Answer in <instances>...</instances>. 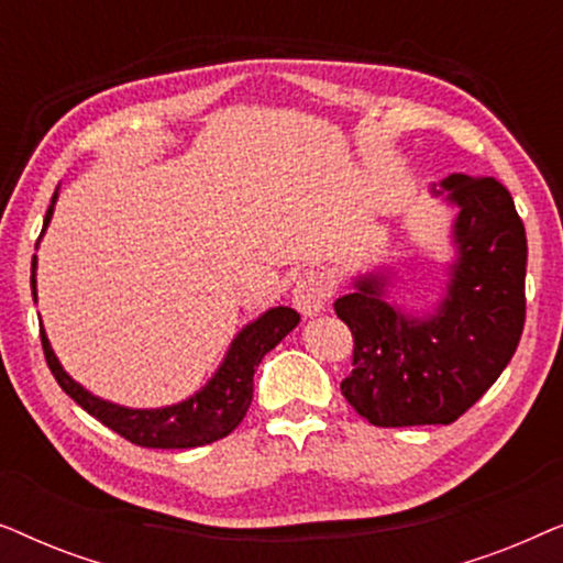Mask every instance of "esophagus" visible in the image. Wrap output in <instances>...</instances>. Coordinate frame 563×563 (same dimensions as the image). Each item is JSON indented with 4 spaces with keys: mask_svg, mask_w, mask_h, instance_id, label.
Returning a JSON list of instances; mask_svg holds the SVG:
<instances>
[{
    "mask_svg": "<svg viewBox=\"0 0 563 563\" xmlns=\"http://www.w3.org/2000/svg\"><path fill=\"white\" fill-rule=\"evenodd\" d=\"M330 297H333V279L325 272H320V268H310V272L299 276L295 291H291V302H295L305 318L318 314L328 305Z\"/></svg>",
    "mask_w": 563,
    "mask_h": 563,
    "instance_id": "34e87169",
    "label": "esophagus"
}]
</instances>
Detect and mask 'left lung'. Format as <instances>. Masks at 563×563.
<instances>
[{"mask_svg":"<svg viewBox=\"0 0 563 563\" xmlns=\"http://www.w3.org/2000/svg\"><path fill=\"white\" fill-rule=\"evenodd\" d=\"M443 189L459 207V258L441 307L407 318L374 274L333 305L353 335L341 391L376 428L459 420L510 364L526 325L528 238L512 195L495 176L451 174Z\"/></svg>","mask_w":563,"mask_h":563,"instance_id":"obj_1","label":"left lung"}]
</instances>
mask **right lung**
Returning a JSON list of instances; mask_svg holds the SVG:
<instances>
[{
	"label": "right lung",
	"instance_id": "1",
	"mask_svg": "<svg viewBox=\"0 0 563 563\" xmlns=\"http://www.w3.org/2000/svg\"><path fill=\"white\" fill-rule=\"evenodd\" d=\"M53 202H56V195H53ZM51 214L53 205L45 212L43 230L48 225ZM30 284H33L35 297V279ZM297 322L299 314L291 307H274V310L261 314L256 322H251L238 333L218 374L212 376L202 391H197L195 397L184 399L179 405L161 407V410H130V407L104 402V399L89 395L81 384H76L60 368L56 353H53L48 338H45V330H41V343L45 364L56 376L58 387L102 426L114 430L130 443L143 445V449H197V445L220 441V438L230 435L241 426L251 407L253 374H256L261 358L276 343H282V338L291 333Z\"/></svg>",
	"mask_w": 563,
	"mask_h": 563
}]
</instances>
